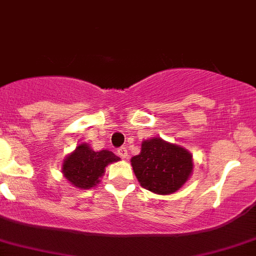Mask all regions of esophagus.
<instances>
[{
  "mask_svg": "<svg viewBox=\"0 0 256 256\" xmlns=\"http://www.w3.org/2000/svg\"><path fill=\"white\" fill-rule=\"evenodd\" d=\"M116 153H118V156L120 158H126V157H128V152H126V147H120Z\"/></svg>",
  "mask_w": 256,
  "mask_h": 256,
  "instance_id": "1",
  "label": "esophagus"
}]
</instances>
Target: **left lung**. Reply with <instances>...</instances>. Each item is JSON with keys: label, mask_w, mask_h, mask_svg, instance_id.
Returning <instances> with one entry per match:
<instances>
[{"label": "left lung", "mask_w": 256, "mask_h": 256, "mask_svg": "<svg viewBox=\"0 0 256 256\" xmlns=\"http://www.w3.org/2000/svg\"><path fill=\"white\" fill-rule=\"evenodd\" d=\"M130 164L140 186L157 194L178 191L194 171L191 153L160 137L143 140L140 153L132 157Z\"/></svg>", "instance_id": "8db88e82"}]
</instances>
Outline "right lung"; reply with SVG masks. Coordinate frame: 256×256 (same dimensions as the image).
<instances>
[{
    "instance_id": "right-lung-1",
    "label": "right lung",
    "mask_w": 256,
    "mask_h": 256,
    "mask_svg": "<svg viewBox=\"0 0 256 256\" xmlns=\"http://www.w3.org/2000/svg\"><path fill=\"white\" fill-rule=\"evenodd\" d=\"M120 158L108 150H94L88 143H80L64 158L62 172L65 180L76 188L88 190L100 182L108 164Z\"/></svg>"
}]
</instances>
